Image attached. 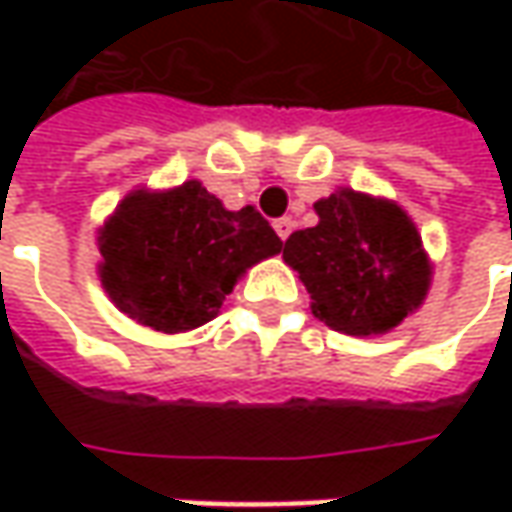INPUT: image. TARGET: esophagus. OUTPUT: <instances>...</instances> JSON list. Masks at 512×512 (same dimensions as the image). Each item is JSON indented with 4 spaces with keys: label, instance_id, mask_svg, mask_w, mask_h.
I'll list each match as a JSON object with an SVG mask.
<instances>
[{
    "label": "esophagus",
    "instance_id": "34e87169",
    "mask_svg": "<svg viewBox=\"0 0 512 512\" xmlns=\"http://www.w3.org/2000/svg\"><path fill=\"white\" fill-rule=\"evenodd\" d=\"M273 230H276V236H279V239H287V236L293 233V219H290V216L276 219V222H273Z\"/></svg>",
    "mask_w": 512,
    "mask_h": 512
}]
</instances>
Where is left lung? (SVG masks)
Here are the masks:
<instances>
[{
    "instance_id": "1",
    "label": "left lung",
    "mask_w": 512,
    "mask_h": 512,
    "mask_svg": "<svg viewBox=\"0 0 512 512\" xmlns=\"http://www.w3.org/2000/svg\"><path fill=\"white\" fill-rule=\"evenodd\" d=\"M313 210L319 222L290 233L282 259L299 273L319 322L347 336H379L424 305L433 265L402 207L339 187Z\"/></svg>"
}]
</instances>
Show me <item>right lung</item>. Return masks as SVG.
Returning <instances> with one entry per match:
<instances>
[{
	"label": "right lung",
	"mask_w": 512,
	"mask_h": 512,
	"mask_svg": "<svg viewBox=\"0 0 512 512\" xmlns=\"http://www.w3.org/2000/svg\"><path fill=\"white\" fill-rule=\"evenodd\" d=\"M99 282L125 316L159 333L210 322L253 265L282 239L253 205L227 210L199 179L179 187H136L96 236Z\"/></svg>",
	"instance_id": "obj_1"
}]
</instances>
